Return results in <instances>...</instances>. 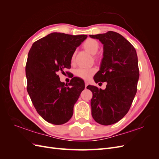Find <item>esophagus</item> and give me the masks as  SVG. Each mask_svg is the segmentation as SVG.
Returning <instances> with one entry per match:
<instances>
[{
  "label": "esophagus",
  "mask_w": 159,
  "mask_h": 159,
  "mask_svg": "<svg viewBox=\"0 0 159 159\" xmlns=\"http://www.w3.org/2000/svg\"><path fill=\"white\" fill-rule=\"evenodd\" d=\"M89 85V83H88V81H85V88H87V86Z\"/></svg>",
  "instance_id": "34e87169"
}]
</instances>
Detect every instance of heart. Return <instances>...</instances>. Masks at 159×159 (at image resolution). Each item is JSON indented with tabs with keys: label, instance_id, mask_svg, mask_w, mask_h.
<instances>
[{
	"label": "heart",
	"instance_id": "1",
	"mask_svg": "<svg viewBox=\"0 0 159 159\" xmlns=\"http://www.w3.org/2000/svg\"><path fill=\"white\" fill-rule=\"evenodd\" d=\"M83 47L85 50H87L91 54H95L99 48V43L93 38H88L83 44ZM74 60V56L71 57V61ZM96 70L94 68H80L75 71L76 76L84 80H88L95 73Z\"/></svg>",
	"mask_w": 159,
	"mask_h": 159
}]
</instances>
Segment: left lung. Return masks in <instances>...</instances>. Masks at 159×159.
<instances>
[{
	"mask_svg": "<svg viewBox=\"0 0 159 159\" xmlns=\"http://www.w3.org/2000/svg\"><path fill=\"white\" fill-rule=\"evenodd\" d=\"M89 36L103 45V59L94 81L107 83L105 89L93 85L87 87L93 93L91 115L97 123L110 125L127 113L136 95L139 78L137 52L117 32L109 31Z\"/></svg>",
	"mask_w": 159,
	"mask_h": 159,
	"instance_id": "left-lung-1",
	"label": "left lung"
}]
</instances>
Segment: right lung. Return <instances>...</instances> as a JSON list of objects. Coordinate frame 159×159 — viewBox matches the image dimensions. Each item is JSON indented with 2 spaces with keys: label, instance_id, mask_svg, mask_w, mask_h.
Instances as JSON below:
<instances>
[{
  "label": "right lung",
  "instance_id": "1",
  "mask_svg": "<svg viewBox=\"0 0 159 159\" xmlns=\"http://www.w3.org/2000/svg\"><path fill=\"white\" fill-rule=\"evenodd\" d=\"M87 37L53 32L34 43L28 52L27 91L36 111L47 122L62 125L73 115L85 84L74 77L65 85L57 74L71 68L72 56Z\"/></svg>",
  "mask_w": 159,
  "mask_h": 159
}]
</instances>
